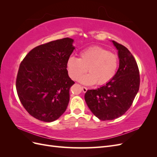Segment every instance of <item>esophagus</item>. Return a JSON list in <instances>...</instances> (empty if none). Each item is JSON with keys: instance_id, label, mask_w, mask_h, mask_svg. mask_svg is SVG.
Masks as SVG:
<instances>
[{"instance_id": "obj_1", "label": "esophagus", "mask_w": 157, "mask_h": 157, "mask_svg": "<svg viewBox=\"0 0 157 157\" xmlns=\"http://www.w3.org/2000/svg\"><path fill=\"white\" fill-rule=\"evenodd\" d=\"M82 91H83V92H86V91L88 90V88H86V87H85V86H82Z\"/></svg>"}]
</instances>
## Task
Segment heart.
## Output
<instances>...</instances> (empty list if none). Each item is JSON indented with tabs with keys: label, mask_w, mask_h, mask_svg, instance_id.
<instances>
[{
	"label": "heart",
	"mask_w": 157,
	"mask_h": 157,
	"mask_svg": "<svg viewBox=\"0 0 157 157\" xmlns=\"http://www.w3.org/2000/svg\"><path fill=\"white\" fill-rule=\"evenodd\" d=\"M69 77L78 80L87 71L90 73L80 78L86 84L104 85L115 77L118 67V56L99 46H90L80 52V58L71 56L67 61Z\"/></svg>",
	"instance_id": "obj_1"
}]
</instances>
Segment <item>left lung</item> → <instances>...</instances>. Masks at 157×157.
Masks as SVG:
<instances>
[{
  "label": "left lung",
  "mask_w": 157,
  "mask_h": 157,
  "mask_svg": "<svg viewBox=\"0 0 157 157\" xmlns=\"http://www.w3.org/2000/svg\"><path fill=\"white\" fill-rule=\"evenodd\" d=\"M118 50L119 67L110 82L96 90H88L84 99L90 111L101 121L121 117L130 109L140 84V71L131 52L112 40Z\"/></svg>",
  "instance_id": "8db88e82"
}]
</instances>
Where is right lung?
Masks as SVG:
<instances>
[{"mask_svg": "<svg viewBox=\"0 0 157 157\" xmlns=\"http://www.w3.org/2000/svg\"><path fill=\"white\" fill-rule=\"evenodd\" d=\"M73 41L64 38L38 46L20 63L16 84L18 97L38 120L54 121L67 107L69 90L75 84L67 70Z\"/></svg>", "mask_w": 157, "mask_h": 157, "instance_id": "right-lung-1", "label": "right lung"}]
</instances>
